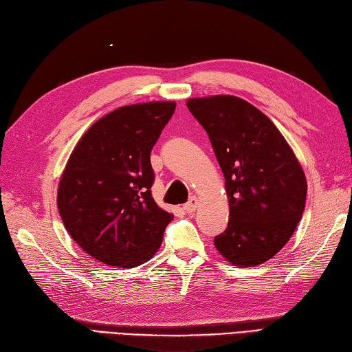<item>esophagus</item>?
Here are the masks:
<instances>
[{
	"label": "esophagus",
	"instance_id": "34e87169",
	"mask_svg": "<svg viewBox=\"0 0 352 352\" xmlns=\"http://www.w3.org/2000/svg\"><path fill=\"white\" fill-rule=\"evenodd\" d=\"M197 205H199L197 197L192 196V197H190L188 202H186V204L184 205V210H185L186 212H192V211H195L196 208H197Z\"/></svg>",
	"mask_w": 352,
	"mask_h": 352
}]
</instances>
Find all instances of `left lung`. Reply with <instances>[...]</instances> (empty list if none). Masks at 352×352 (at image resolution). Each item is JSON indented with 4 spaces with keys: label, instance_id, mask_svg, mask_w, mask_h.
Returning a JSON list of instances; mask_svg holds the SVG:
<instances>
[{
    "label": "left lung",
    "instance_id": "obj_1",
    "mask_svg": "<svg viewBox=\"0 0 352 352\" xmlns=\"http://www.w3.org/2000/svg\"><path fill=\"white\" fill-rule=\"evenodd\" d=\"M186 106L208 133L226 181L229 221L214 245L240 267L270 260L302 219V167L276 126L243 98H191Z\"/></svg>",
    "mask_w": 352,
    "mask_h": 352
}]
</instances>
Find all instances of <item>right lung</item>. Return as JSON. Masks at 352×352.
Segmentation results:
<instances>
[{"label":"right lung","mask_w":352,"mask_h":352,"mask_svg":"<svg viewBox=\"0 0 352 352\" xmlns=\"http://www.w3.org/2000/svg\"><path fill=\"white\" fill-rule=\"evenodd\" d=\"M175 102L123 106L92 124L63 171L57 208L68 234L107 266L135 267L161 246L173 214L152 196L150 152Z\"/></svg>","instance_id":"add662e5"}]
</instances>
